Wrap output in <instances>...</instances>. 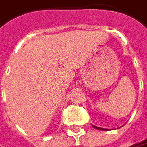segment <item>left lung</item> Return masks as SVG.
<instances>
[{
    "label": "left lung",
    "instance_id": "left-lung-1",
    "mask_svg": "<svg viewBox=\"0 0 147 147\" xmlns=\"http://www.w3.org/2000/svg\"><path fill=\"white\" fill-rule=\"evenodd\" d=\"M91 125L94 127V129H99V130H108V129H103V128H100V127H97L95 126V125H93L92 124H91Z\"/></svg>",
    "mask_w": 147,
    "mask_h": 147
}]
</instances>
